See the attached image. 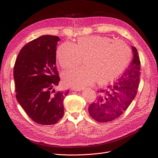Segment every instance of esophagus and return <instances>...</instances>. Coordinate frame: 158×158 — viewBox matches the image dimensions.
Returning a JSON list of instances; mask_svg holds the SVG:
<instances>
[{"instance_id":"1","label":"esophagus","mask_w":158,"mask_h":158,"mask_svg":"<svg viewBox=\"0 0 158 158\" xmlns=\"http://www.w3.org/2000/svg\"><path fill=\"white\" fill-rule=\"evenodd\" d=\"M71 90H73V91H81L80 89H76V88H72Z\"/></svg>"}]
</instances>
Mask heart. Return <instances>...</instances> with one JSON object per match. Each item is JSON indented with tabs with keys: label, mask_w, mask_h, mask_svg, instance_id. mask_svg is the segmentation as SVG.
I'll return each mask as SVG.
<instances>
[{
	"label": "heart",
	"mask_w": 158,
	"mask_h": 158,
	"mask_svg": "<svg viewBox=\"0 0 158 158\" xmlns=\"http://www.w3.org/2000/svg\"><path fill=\"white\" fill-rule=\"evenodd\" d=\"M131 58V49L125 41L106 36L80 37L76 44L66 41L56 51V59L64 69L75 67L84 59V67L63 74L64 82L76 89L95 81L99 85L113 82L125 70Z\"/></svg>",
	"instance_id": "b5f03b06"
}]
</instances>
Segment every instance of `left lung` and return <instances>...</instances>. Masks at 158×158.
<instances>
[{"instance_id": "8db88e82", "label": "left lung", "mask_w": 158, "mask_h": 158, "mask_svg": "<svg viewBox=\"0 0 158 158\" xmlns=\"http://www.w3.org/2000/svg\"><path fill=\"white\" fill-rule=\"evenodd\" d=\"M132 60L113 85L98 91V96L89 105L88 112L95 121H112L125 112L136 97L139 85L140 61L136 47L132 46Z\"/></svg>"}]
</instances>
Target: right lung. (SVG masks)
Masks as SVG:
<instances>
[{"mask_svg": "<svg viewBox=\"0 0 158 158\" xmlns=\"http://www.w3.org/2000/svg\"><path fill=\"white\" fill-rule=\"evenodd\" d=\"M60 38L42 35L19 52L14 68L16 98L32 120L44 125L56 123L64 114V97L69 91L55 92L60 78L56 49Z\"/></svg>", "mask_w": 158, "mask_h": 158, "instance_id": "1", "label": "right lung"}]
</instances>
